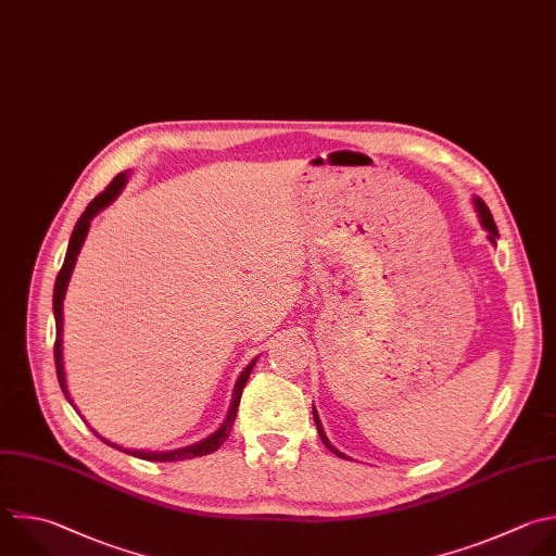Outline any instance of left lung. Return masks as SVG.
Returning a JSON list of instances; mask_svg holds the SVG:
<instances>
[{"label": "left lung", "mask_w": 556, "mask_h": 556, "mask_svg": "<svg viewBox=\"0 0 556 556\" xmlns=\"http://www.w3.org/2000/svg\"><path fill=\"white\" fill-rule=\"evenodd\" d=\"M471 203H473V210H476V214H478V220H480V225H482V229L489 233L486 238H489V242L495 247L497 244V227H495V223H493V216H491V212H489V207L484 205V201L482 199H478V197H473L471 199ZM312 413H314V424H316V430H318V437H320V441L325 443V447L327 450H331L336 456H340V458H346L340 450H336L331 443H329V439H327V434H325V430H323V424H320V419H318V413H316V408L312 406Z\"/></svg>", "instance_id": "obj_1"}]
</instances>
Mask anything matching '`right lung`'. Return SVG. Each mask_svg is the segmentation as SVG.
Returning a JSON list of instances; mask_svg holds the SVG:
<instances>
[{
  "instance_id": "right-lung-1",
  "label": "right lung",
  "mask_w": 556,
  "mask_h": 556,
  "mask_svg": "<svg viewBox=\"0 0 556 556\" xmlns=\"http://www.w3.org/2000/svg\"><path fill=\"white\" fill-rule=\"evenodd\" d=\"M128 174H130L128 169H126V172H119V174L111 180L109 188L87 205V210L83 212V216L78 218V223H76V227H74V231H72L70 247H67V255H65L63 268H61V273H59V277H56V283H54V301H52V305H54V320H56L54 362H56L59 384H61V389H63V393H65V397H67V402H70L72 406H74V402H72L70 389H67V380H65V364H63V301H65V292H67L70 277H72V273H74V266H76L78 253H80V249H83V244H85V238H87V233H89V225H91V220H93V218H96L104 207H109V205L119 197V192L124 190V185L128 182ZM255 362H257V357H253V359L247 364L244 371L240 374V378H238V382H236V389H233V395H231L229 413H227L225 421L220 424V428H218L214 434H210L207 439L199 441V443H192V445H188V447L169 450V452H146V450H124V447H119V445H115V443L106 441V439H104L102 434H98L96 430H93V434H96V437H100V439H102L104 443H109L111 447L124 450V452H126V454H130V456H137V458H143V460H154V463H172V460H188V458H197V456H207V454L216 452V450H218V447L229 439V432H231V428H233L236 413H238V406H240L242 391H244V387H247V380H249V376H251V371H253ZM74 408H76V406H74Z\"/></svg>"
}]
</instances>
